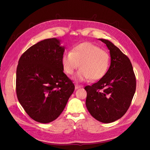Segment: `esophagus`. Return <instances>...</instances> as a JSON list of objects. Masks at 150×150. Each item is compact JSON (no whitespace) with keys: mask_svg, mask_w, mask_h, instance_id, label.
<instances>
[{"mask_svg":"<svg viewBox=\"0 0 150 150\" xmlns=\"http://www.w3.org/2000/svg\"><path fill=\"white\" fill-rule=\"evenodd\" d=\"M81 87H82V86H81L80 85H78V84H76L75 85V89H79V88H80Z\"/></svg>","mask_w":150,"mask_h":150,"instance_id":"obj_1","label":"esophagus"}]
</instances>
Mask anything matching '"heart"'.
Wrapping results in <instances>:
<instances>
[{"label": "heart", "mask_w": 150, "mask_h": 150, "mask_svg": "<svg viewBox=\"0 0 150 150\" xmlns=\"http://www.w3.org/2000/svg\"><path fill=\"white\" fill-rule=\"evenodd\" d=\"M110 64V54L91 42L77 45L62 57L63 69L69 75L73 74L80 64L81 69L74 78L77 81L101 79L106 74Z\"/></svg>", "instance_id": "obj_1"}]
</instances>
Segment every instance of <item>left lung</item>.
I'll list each match as a JSON object with an SVG mask.
<instances>
[{
    "mask_svg": "<svg viewBox=\"0 0 150 150\" xmlns=\"http://www.w3.org/2000/svg\"><path fill=\"white\" fill-rule=\"evenodd\" d=\"M99 40L110 50L111 64L103 78L84 88L86 106L96 120L110 123L121 118L128 110L137 84L129 58L110 40Z\"/></svg>",
    "mask_w": 150,
    "mask_h": 150,
    "instance_id": "1",
    "label": "left lung"
}]
</instances>
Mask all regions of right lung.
<instances>
[{"label": "right lung", "instance_id": "add662e5", "mask_svg": "<svg viewBox=\"0 0 150 150\" xmlns=\"http://www.w3.org/2000/svg\"><path fill=\"white\" fill-rule=\"evenodd\" d=\"M64 51L61 40L44 39L29 47L18 62L17 96L35 121L48 123L57 118L74 92V84L63 72Z\"/></svg>", "mask_w": 150, "mask_h": 150}]
</instances>
